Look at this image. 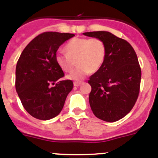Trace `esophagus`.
<instances>
[{"label": "esophagus", "instance_id": "34e87169", "mask_svg": "<svg viewBox=\"0 0 158 158\" xmlns=\"http://www.w3.org/2000/svg\"><path fill=\"white\" fill-rule=\"evenodd\" d=\"M81 84H82L81 81H75L73 83V85H74V86H75V87H77V86L81 85Z\"/></svg>", "mask_w": 158, "mask_h": 158}]
</instances>
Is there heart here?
I'll list each match as a JSON object with an SVG mask.
<instances>
[{
    "mask_svg": "<svg viewBox=\"0 0 158 158\" xmlns=\"http://www.w3.org/2000/svg\"><path fill=\"white\" fill-rule=\"evenodd\" d=\"M67 52L59 51L56 63L66 73L71 72L77 63L78 67L68 77L80 81L89 73H95L102 67L106 55V46L99 38H76L69 40L65 46Z\"/></svg>",
    "mask_w": 158,
    "mask_h": 158,
    "instance_id": "1",
    "label": "heart"
}]
</instances>
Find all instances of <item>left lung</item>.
<instances>
[{
    "instance_id": "1",
    "label": "left lung",
    "mask_w": 158,
    "mask_h": 158,
    "mask_svg": "<svg viewBox=\"0 0 158 158\" xmlns=\"http://www.w3.org/2000/svg\"><path fill=\"white\" fill-rule=\"evenodd\" d=\"M83 34L101 39L106 44L103 64L88 81L92 87L89 101L97 118L114 122L131 111L139 95L141 70L137 56L127 40L110 32Z\"/></svg>"
}]
</instances>
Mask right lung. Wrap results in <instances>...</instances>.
<instances>
[{"label": "right lung", "mask_w": 158, "mask_h": 158, "mask_svg": "<svg viewBox=\"0 0 158 158\" xmlns=\"http://www.w3.org/2000/svg\"><path fill=\"white\" fill-rule=\"evenodd\" d=\"M74 36L56 32L40 33L27 44L19 57L16 90L22 106L33 118L45 121L58 115L73 88L71 80L60 81L64 74L56 63V55L59 47Z\"/></svg>", "instance_id": "add662e5"}]
</instances>
